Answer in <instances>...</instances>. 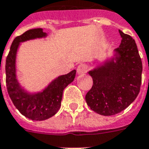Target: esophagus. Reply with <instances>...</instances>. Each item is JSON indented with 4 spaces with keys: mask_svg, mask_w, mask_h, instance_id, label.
<instances>
[{
    "mask_svg": "<svg viewBox=\"0 0 149 149\" xmlns=\"http://www.w3.org/2000/svg\"><path fill=\"white\" fill-rule=\"evenodd\" d=\"M88 70V67L87 65L85 64H81L79 65L77 68V74L79 75H82L85 73Z\"/></svg>",
    "mask_w": 149,
    "mask_h": 149,
    "instance_id": "1",
    "label": "esophagus"
}]
</instances>
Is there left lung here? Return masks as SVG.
Masks as SVG:
<instances>
[{
  "label": "left lung",
  "mask_w": 149,
  "mask_h": 149,
  "mask_svg": "<svg viewBox=\"0 0 149 149\" xmlns=\"http://www.w3.org/2000/svg\"><path fill=\"white\" fill-rule=\"evenodd\" d=\"M121 43L116 62L106 61L88 72L93 84L85 96L90 109L103 116L116 115L131 104L141 89L142 61L131 36L119 30Z\"/></svg>",
  "instance_id": "1"
}]
</instances>
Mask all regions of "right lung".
<instances>
[{"mask_svg": "<svg viewBox=\"0 0 149 149\" xmlns=\"http://www.w3.org/2000/svg\"><path fill=\"white\" fill-rule=\"evenodd\" d=\"M45 36L46 33H43L42 29H34L17 37L12 43L5 62L6 86L9 97L19 112L33 120H44L52 117L58 112L61 105L63 91L73 81L76 76V70L60 76L43 92L37 94L31 95L21 88L16 77L15 67L18 46L20 42Z\"/></svg>", "mask_w": 149, "mask_h": 149, "instance_id": "obj_1", "label": "right lung"}]
</instances>
